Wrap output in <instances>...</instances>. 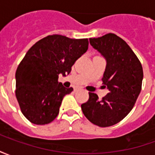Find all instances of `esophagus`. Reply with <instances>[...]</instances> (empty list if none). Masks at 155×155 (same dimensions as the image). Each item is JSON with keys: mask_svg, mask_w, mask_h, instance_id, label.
I'll use <instances>...</instances> for the list:
<instances>
[{"mask_svg": "<svg viewBox=\"0 0 155 155\" xmlns=\"http://www.w3.org/2000/svg\"><path fill=\"white\" fill-rule=\"evenodd\" d=\"M79 91V88H74V92H76V91Z\"/></svg>", "mask_w": 155, "mask_h": 155, "instance_id": "obj_1", "label": "esophagus"}]
</instances>
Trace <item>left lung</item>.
Masks as SVG:
<instances>
[{"label": "left lung", "mask_w": 155, "mask_h": 155, "mask_svg": "<svg viewBox=\"0 0 155 155\" xmlns=\"http://www.w3.org/2000/svg\"><path fill=\"white\" fill-rule=\"evenodd\" d=\"M90 43L106 61L102 81L110 92L102 100L90 92L89 101L81 109L95 125L112 126L133 109L141 91L143 68L131 48L114 34L91 38Z\"/></svg>", "instance_id": "obj_1"}]
</instances>
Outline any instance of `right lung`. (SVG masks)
Masks as SVG:
<instances>
[{
    "label": "right lung",
    "mask_w": 155,
    "mask_h": 155,
    "mask_svg": "<svg viewBox=\"0 0 155 155\" xmlns=\"http://www.w3.org/2000/svg\"><path fill=\"white\" fill-rule=\"evenodd\" d=\"M88 39L48 35L25 54L15 72V96L22 114L35 124H46L57 117L64 95L73 91L58 82L88 50Z\"/></svg>",
    "instance_id": "add662e5"
}]
</instances>
